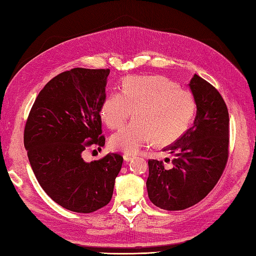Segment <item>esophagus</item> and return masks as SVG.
I'll return each instance as SVG.
<instances>
[{
    "instance_id": "obj_1",
    "label": "esophagus",
    "mask_w": 256,
    "mask_h": 256,
    "mask_svg": "<svg viewBox=\"0 0 256 256\" xmlns=\"http://www.w3.org/2000/svg\"><path fill=\"white\" fill-rule=\"evenodd\" d=\"M135 156H136L135 154H124L123 155V158H124L125 162H131L132 160H134Z\"/></svg>"
}]
</instances>
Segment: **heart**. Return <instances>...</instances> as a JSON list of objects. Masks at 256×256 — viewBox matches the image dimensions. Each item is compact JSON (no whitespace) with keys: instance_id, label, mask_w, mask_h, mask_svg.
<instances>
[{"instance_id":"heart-1","label":"heart","mask_w":256,"mask_h":256,"mask_svg":"<svg viewBox=\"0 0 256 256\" xmlns=\"http://www.w3.org/2000/svg\"><path fill=\"white\" fill-rule=\"evenodd\" d=\"M134 111V120L110 138L111 148L134 154L145 144H170L187 131L196 104L188 90L160 76L128 77L122 94L113 92L103 101L100 116L108 128H116Z\"/></svg>"}]
</instances>
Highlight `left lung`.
<instances>
[{
	"mask_svg": "<svg viewBox=\"0 0 256 256\" xmlns=\"http://www.w3.org/2000/svg\"><path fill=\"white\" fill-rule=\"evenodd\" d=\"M188 86L197 106L192 126L164 148L175 156L170 168L162 160H148V198L164 210H184L202 200L218 182L229 154V112L224 100L196 74Z\"/></svg>",
	"mask_w": 256,
	"mask_h": 256,
	"instance_id": "1",
	"label": "left lung"
}]
</instances>
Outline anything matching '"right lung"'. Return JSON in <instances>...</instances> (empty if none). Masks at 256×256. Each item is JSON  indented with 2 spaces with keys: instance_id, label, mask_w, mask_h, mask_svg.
<instances>
[{
  "instance_id": "obj_1",
  "label": "right lung",
  "mask_w": 256,
  "mask_h": 256,
  "mask_svg": "<svg viewBox=\"0 0 256 256\" xmlns=\"http://www.w3.org/2000/svg\"><path fill=\"white\" fill-rule=\"evenodd\" d=\"M110 69L74 68L38 94L25 125L24 145L44 192L62 208L90 214L106 206L123 157L86 162V146H103L100 108Z\"/></svg>"
}]
</instances>
